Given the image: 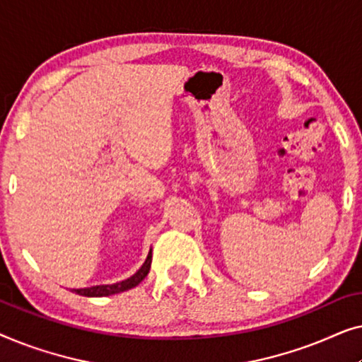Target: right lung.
Here are the masks:
<instances>
[{
    "mask_svg": "<svg viewBox=\"0 0 362 362\" xmlns=\"http://www.w3.org/2000/svg\"><path fill=\"white\" fill-rule=\"evenodd\" d=\"M150 267H151V250L146 257L145 264L141 265V269L138 270L135 275L130 276V279L118 281V284H113V285H97V286H90V288H81V290H74V291H76L77 295H82V296H108V295L122 293V291L130 290V288H133V286H136L138 284H140V281L148 275V272H150Z\"/></svg>",
    "mask_w": 362,
    "mask_h": 362,
    "instance_id": "obj_1",
    "label": "right lung"
}]
</instances>
